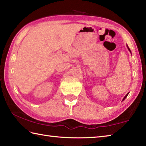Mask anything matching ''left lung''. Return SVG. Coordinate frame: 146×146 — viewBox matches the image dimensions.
<instances>
[{
  "instance_id": "left-lung-1",
  "label": "left lung",
  "mask_w": 146,
  "mask_h": 146,
  "mask_svg": "<svg viewBox=\"0 0 146 146\" xmlns=\"http://www.w3.org/2000/svg\"><path fill=\"white\" fill-rule=\"evenodd\" d=\"M127 48H128V49H129V51L130 52H131V49H129V46H128L127 45ZM129 95V93H128V94H127V95H126L125 96V97H124V98H123V100H125V98H126L127 97V95Z\"/></svg>"
}]
</instances>
